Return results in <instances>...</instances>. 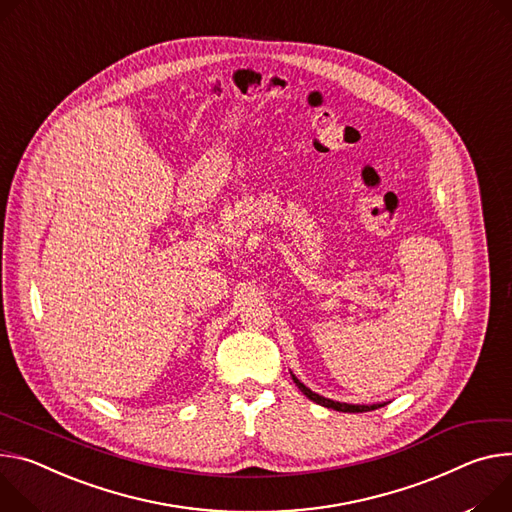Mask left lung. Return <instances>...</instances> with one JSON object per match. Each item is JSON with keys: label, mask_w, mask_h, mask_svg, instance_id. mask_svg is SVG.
Wrapping results in <instances>:
<instances>
[{"label": "left lung", "mask_w": 512, "mask_h": 512, "mask_svg": "<svg viewBox=\"0 0 512 512\" xmlns=\"http://www.w3.org/2000/svg\"><path fill=\"white\" fill-rule=\"evenodd\" d=\"M290 374H292V371H290ZM292 380H294V384L300 388V392H302L306 398H310L312 402H316V404H320V406H327V408H333V410H339V412H369V410H376V408L386 406V402H378V404H347V402H337V400L324 398V396L312 392V390L306 388L294 374H292Z\"/></svg>", "instance_id": "1"}]
</instances>
